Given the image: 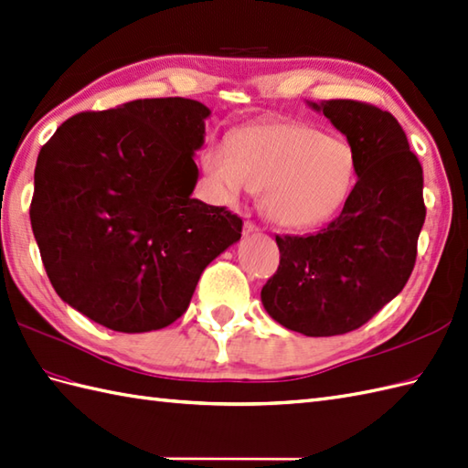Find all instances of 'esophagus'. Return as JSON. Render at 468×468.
Returning <instances> with one entry per match:
<instances>
[{
	"label": "esophagus",
	"instance_id": "1",
	"mask_svg": "<svg viewBox=\"0 0 468 468\" xmlns=\"http://www.w3.org/2000/svg\"><path fill=\"white\" fill-rule=\"evenodd\" d=\"M254 232H258V226L254 224V222H244V234L248 236V234H254Z\"/></svg>",
	"mask_w": 468,
	"mask_h": 468
}]
</instances>
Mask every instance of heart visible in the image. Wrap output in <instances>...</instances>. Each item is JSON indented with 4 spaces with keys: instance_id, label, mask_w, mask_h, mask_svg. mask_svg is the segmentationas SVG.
<instances>
[{
    "instance_id": "1",
    "label": "heart",
    "mask_w": 468,
    "mask_h": 468,
    "mask_svg": "<svg viewBox=\"0 0 468 468\" xmlns=\"http://www.w3.org/2000/svg\"><path fill=\"white\" fill-rule=\"evenodd\" d=\"M204 168L220 204H238L264 190L268 218L282 228H307L329 218L356 182L357 158L341 136L310 124H248L232 139L204 148Z\"/></svg>"
}]
</instances>
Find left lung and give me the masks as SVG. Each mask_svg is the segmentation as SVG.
<instances>
[{
    "label": "left lung",
    "instance_id": "1",
    "mask_svg": "<svg viewBox=\"0 0 468 468\" xmlns=\"http://www.w3.org/2000/svg\"><path fill=\"white\" fill-rule=\"evenodd\" d=\"M307 107L346 134L357 182L320 232L276 236L280 266L260 295L280 325L327 337L361 327L405 288L427 214L423 168L391 112L349 99Z\"/></svg>",
    "mask_w": 468,
    "mask_h": 468
}]
</instances>
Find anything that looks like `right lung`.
<instances>
[{"label": "right lung", "instance_id": "1", "mask_svg": "<svg viewBox=\"0 0 468 468\" xmlns=\"http://www.w3.org/2000/svg\"><path fill=\"white\" fill-rule=\"evenodd\" d=\"M210 109L139 99L67 119L43 144L29 218L57 295L112 332L163 329L242 220L192 198Z\"/></svg>", "mask_w": 468, "mask_h": 468}]
</instances>
